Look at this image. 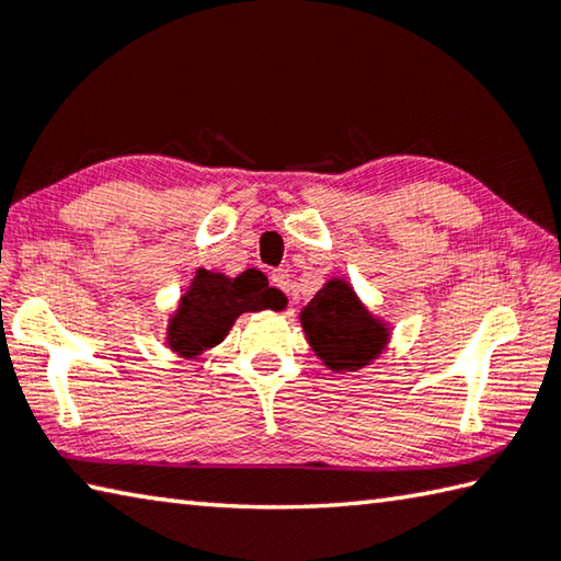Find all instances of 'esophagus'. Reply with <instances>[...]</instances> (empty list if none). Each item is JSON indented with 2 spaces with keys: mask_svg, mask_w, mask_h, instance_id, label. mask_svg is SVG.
Here are the masks:
<instances>
[{
  "mask_svg": "<svg viewBox=\"0 0 561 561\" xmlns=\"http://www.w3.org/2000/svg\"><path fill=\"white\" fill-rule=\"evenodd\" d=\"M270 279H272L274 287L289 294V289H291V277H289L287 270H274V272L270 274Z\"/></svg>",
  "mask_w": 561,
  "mask_h": 561,
  "instance_id": "1",
  "label": "esophagus"
}]
</instances>
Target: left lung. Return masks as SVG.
<instances>
[{
    "label": "left lung",
    "instance_id": "left-lung-1",
    "mask_svg": "<svg viewBox=\"0 0 561 561\" xmlns=\"http://www.w3.org/2000/svg\"><path fill=\"white\" fill-rule=\"evenodd\" d=\"M311 351L333 373H355L373 365L390 343L392 329L355 294L353 284L331 277L299 313Z\"/></svg>",
    "mask_w": 561,
    "mask_h": 561
}]
</instances>
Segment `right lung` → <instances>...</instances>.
Returning <instances> with one entry per match:
<instances>
[{
  "instance_id": "obj_1",
  "label": "right lung",
  "mask_w": 561,
  "mask_h": 561,
  "mask_svg": "<svg viewBox=\"0 0 561 561\" xmlns=\"http://www.w3.org/2000/svg\"><path fill=\"white\" fill-rule=\"evenodd\" d=\"M267 277L245 270L238 277L198 267L167 323V345L179 358L196 360L226 341L238 316L279 307Z\"/></svg>"
}]
</instances>
